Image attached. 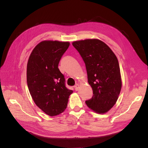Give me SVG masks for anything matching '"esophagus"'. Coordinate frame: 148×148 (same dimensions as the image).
I'll use <instances>...</instances> for the list:
<instances>
[{"label":"esophagus","instance_id":"1","mask_svg":"<svg viewBox=\"0 0 148 148\" xmlns=\"http://www.w3.org/2000/svg\"><path fill=\"white\" fill-rule=\"evenodd\" d=\"M74 88H75V90L76 91H78V89H79V84H77L75 85V86H74Z\"/></svg>","mask_w":148,"mask_h":148}]
</instances>
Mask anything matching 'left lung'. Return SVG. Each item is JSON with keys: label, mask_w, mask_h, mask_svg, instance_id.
<instances>
[{"label": "left lung", "mask_w": 148, "mask_h": 148, "mask_svg": "<svg viewBox=\"0 0 148 148\" xmlns=\"http://www.w3.org/2000/svg\"><path fill=\"white\" fill-rule=\"evenodd\" d=\"M85 63L88 82L93 96L85 101L91 110L98 114L109 112L117 102L122 89L118 59L106 43L97 39L72 42Z\"/></svg>", "instance_id": "obj_1"}]
</instances>
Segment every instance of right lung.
<instances>
[{
    "instance_id": "obj_1",
    "label": "right lung",
    "mask_w": 148,
    "mask_h": 148,
    "mask_svg": "<svg viewBox=\"0 0 148 148\" xmlns=\"http://www.w3.org/2000/svg\"><path fill=\"white\" fill-rule=\"evenodd\" d=\"M69 42L46 40L37 44L28 60L26 79L30 95L40 109L49 116L62 113L73 91L65 85L64 76L59 68Z\"/></svg>"
}]
</instances>
